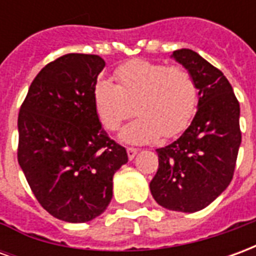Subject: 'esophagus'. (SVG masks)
I'll return each instance as SVG.
<instances>
[{"label":"esophagus","mask_w":256,"mask_h":256,"mask_svg":"<svg viewBox=\"0 0 256 256\" xmlns=\"http://www.w3.org/2000/svg\"><path fill=\"white\" fill-rule=\"evenodd\" d=\"M126 150H128V156L130 160H132V159H134V156L137 155V152H138V150H137V148H132V146H128Z\"/></svg>","instance_id":"34e87169"}]
</instances>
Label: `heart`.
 <instances>
[{"label": "heart", "mask_w": 256, "mask_h": 256, "mask_svg": "<svg viewBox=\"0 0 256 256\" xmlns=\"http://www.w3.org/2000/svg\"><path fill=\"white\" fill-rule=\"evenodd\" d=\"M114 76L118 86L100 79L93 89L96 112L106 130H118L134 110L140 116L120 133L126 142L172 138L188 128L198 106V84L185 66L132 60Z\"/></svg>", "instance_id": "heart-1"}]
</instances>
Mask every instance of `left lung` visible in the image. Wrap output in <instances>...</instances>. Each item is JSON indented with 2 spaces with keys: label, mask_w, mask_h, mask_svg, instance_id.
<instances>
[{
  "label": "left lung",
  "mask_w": 256,
  "mask_h": 256,
  "mask_svg": "<svg viewBox=\"0 0 256 256\" xmlns=\"http://www.w3.org/2000/svg\"><path fill=\"white\" fill-rule=\"evenodd\" d=\"M172 56L194 76L198 112L177 141L156 150L159 167L150 188L162 207L196 212L233 178L242 142L240 104L225 75L198 53L180 49Z\"/></svg>",
  "instance_id": "8db88e82"
}]
</instances>
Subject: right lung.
<instances>
[{
	"label": "right lung",
	"mask_w": 256,
	"mask_h": 256,
	"mask_svg": "<svg viewBox=\"0 0 256 256\" xmlns=\"http://www.w3.org/2000/svg\"><path fill=\"white\" fill-rule=\"evenodd\" d=\"M104 66L97 54H64L42 68L20 106L18 162L38 203L66 222L102 214L114 174L128 162L93 102Z\"/></svg>",
	"instance_id": "right-lung-1"
}]
</instances>
